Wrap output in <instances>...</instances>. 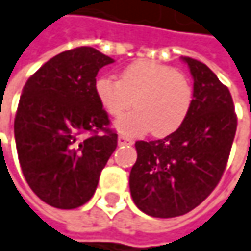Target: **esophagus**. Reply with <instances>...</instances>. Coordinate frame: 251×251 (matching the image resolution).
<instances>
[{
	"mask_svg": "<svg viewBox=\"0 0 251 251\" xmlns=\"http://www.w3.org/2000/svg\"><path fill=\"white\" fill-rule=\"evenodd\" d=\"M118 142H119V145H132V144H133V139L127 138L125 135H119Z\"/></svg>",
	"mask_w": 251,
	"mask_h": 251,
	"instance_id": "esophagus-1",
	"label": "esophagus"
}]
</instances>
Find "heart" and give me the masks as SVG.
<instances>
[{"instance_id": "1", "label": "heart", "mask_w": 251, "mask_h": 251, "mask_svg": "<svg viewBox=\"0 0 251 251\" xmlns=\"http://www.w3.org/2000/svg\"><path fill=\"white\" fill-rule=\"evenodd\" d=\"M94 94L103 110L119 118L133 106L136 110L116 121V129L125 135H144L152 129L157 136L176 132L186 121L193 90L189 78L175 68L152 61H136L127 65L121 79L100 76Z\"/></svg>"}]
</instances>
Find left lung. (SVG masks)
<instances>
[{
	"label": "left lung",
	"instance_id": "8db88e82",
	"mask_svg": "<svg viewBox=\"0 0 251 251\" xmlns=\"http://www.w3.org/2000/svg\"><path fill=\"white\" fill-rule=\"evenodd\" d=\"M193 76L190 112L176 132L157 141H136L129 175L135 205L147 215L173 218L201 205L224 175L237 116L229 90L205 64L189 56Z\"/></svg>",
	"mask_w": 251,
	"mask_h": 251
}]
</instances>
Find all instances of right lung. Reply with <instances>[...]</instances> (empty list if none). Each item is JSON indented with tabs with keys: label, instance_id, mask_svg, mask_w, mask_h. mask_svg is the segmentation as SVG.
I'll return each instance as SVG.
<instances>
[{
	"label": "right lung",
	"instance_id": "1",
	"mask_svg": "<svg viewBox=\"0 0 251 251\" xmlns=\"http://www.w3.org/2000/svg\"><path fill=\"white\" fill-rule=\"evenodd\" d=\"M112 62L94 48H75L49 59L23 87L14 119L19 161L30 189L50 206L88 202L116 150L118 133L94 94L99 70Z\"/></svg>",
	"mask_w": 251,
	"mask_h": 251
}]
</instances>
